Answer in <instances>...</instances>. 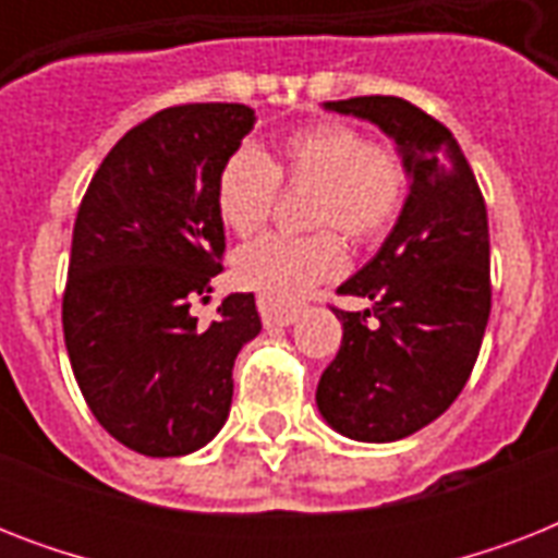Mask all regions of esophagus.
Instances as JSON below:
<instances>
[{"label": "esophagus", "mask_w": 558, "mask_h": 558, "mask_svg": "<svg viewBox=\"0 0 558 558\" xmlns=\"http://www.w3.org/2000/svg\"><path fill=\"white\" fill-rule=\"evenodd\" d=\"M257 310L266 327H289L298 318V306H283L275 304L269 298H257Z\"/></svg>", "instance_id": "1"}]
</instances>
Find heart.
Segmentation results:
<instances>
[{
	"label": "heart",
	"mask_w": 558,
	"mask_h": 558,
	"mask_svg": "<svg viewBox=\"0 0 558 558\" xmlns=\"http://www.w3.org/2000/svg\"><path fill=\"white\" fill-rule=\"evenodd\" d=\"M280 179L292 185H313L310 236L266 234L240 248L234 278L240 287L260 292L275 304H292L315 283L344 269L341 236L353 243L379 240L405 205L408 177L402 159L385 144L344 121L301 126L280 142L275 156L257 147H236L217 179L219 219L234 234L248 236L269 219L278 199Z\"/></svg>",
	"instance_id": "obj_1"
}]
</instances>
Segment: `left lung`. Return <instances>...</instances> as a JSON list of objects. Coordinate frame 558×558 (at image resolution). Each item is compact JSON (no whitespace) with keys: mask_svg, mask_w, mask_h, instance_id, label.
<instances>
[{"mask_svg":"<svg viewBox=\"0 0 558 558\" xmlns=\"http://www.w3.org/2000/svg\"><path fill=\"white\" fill-rule=\"evenodd\" d=\"M324 109L379 126L408 173L393 231L339 287L371 310H332L344 336L315 390L336 432L393 442L434 423L475 367L493 306L486 205L454 135L414 104L365 95Z\"/></svg>","mask_w":558,"mask_h":558,"instance_id":"obj_1","label":"left lung"}]
</instances>
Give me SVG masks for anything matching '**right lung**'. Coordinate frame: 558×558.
<instances>
[{
	"mask_svg": "<svg viewBox=\"0 0 558 558\" xmlns=\"http://www.w3.org/2000/svg\"><path fill=\"white\" fill-rule=\"evenodd\" d=\"M243 104H185L133 126L100 161L72 234L63 336L86 405L118 442L182 458L226 425L236 353L260 332L252 292L222 298L217 179L254 126Z\"/></svg>",
	"mask_w": 558,
	"mask_h": 558,
	"instance_id": "1",
	"label": "right lung"
}]
</instances>
